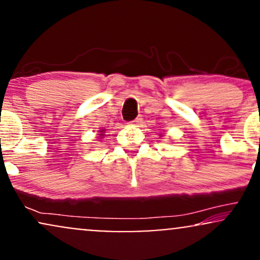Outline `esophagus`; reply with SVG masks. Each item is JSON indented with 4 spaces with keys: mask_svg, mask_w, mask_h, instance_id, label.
<instances>
[{
    "mask_svg": "<svg viewBox=\"0 0 260 260\" xmlns=\"http://www.w3.org/2000/svg\"><path fill=\"white\" fill-rule=\"evenodd\" d=\"M143 122V117L142 116H138V117L136 118V120L133 121V124H140Z\"/></svg>",
    "mask_w": 260,
    "mask_h": 260,
    "instance_id": "obj_1",
    "label": "esophagus"
}]
</instances>
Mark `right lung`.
<instances>
[{
  "instance_id": "right-lung-1",
  "label": "right lung",
  "mask_w": 260,
  "mask_h": 260,
  "mask_svg": "<svg viewBox=\"0 0 260 260\" xmlns=\"http://www.w3.org/2000/svg\"><path fill=\"white\" fill-rule=\"evenodd\" d=\"M100 136H103V134H100Z\"/></svg>"
}]
</instances>
